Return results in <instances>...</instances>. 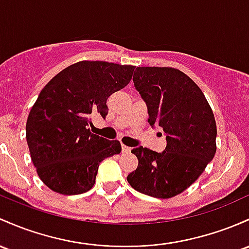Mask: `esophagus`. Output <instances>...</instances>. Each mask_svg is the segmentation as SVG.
<instances>
[{
	"label": "esophagus",
	"instance_id": "esophagus-1",
	"mask_svg": "<svg viewBox=\"0 0 249 249\" xmlns=\"http://www.w3.org/2000/svg\"><path fill=\"white\" fill-rule=\"evenodd\" d=\"M122 151H123V154H129V152L131 151V147L126 146V145H122Z\"/></svg>",
	"mask_w": 249,
	"mask_h": 249
}]
</instances>
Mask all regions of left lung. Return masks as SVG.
Returning <instances> with one entry per match:
<instances>
[{
	"mask_svg": "<svg viewBox=\"0 0 249 249\" xmlns=\"http://www.w3.org/2000/svg\"><path fill=\"white\" fill-rule=\"evenodd\" d=\"M133 84L146 104L149 124L164 131L162 152L137 146L138 166L131 187L156 198H170L189 188L216 152V123L203 92L171 67H137Z\"/></svg>",
	"mask_w": 249,
	"mask_h": 249,
	"instance_id": "obj_1",
	"label": "left lung"
}]
</instances>
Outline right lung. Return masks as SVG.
Returning a JSON list of instances; mask_svg holds the SVG:
<instances>
[{
	"instance_id": "1",
	"label": "right lung",
	"mask_w": 249,
	"mask_h": 249,
	"mask_svg": "<svg viewBox=\"0 0 249 249\" xmlns=\"http://www.w3.org/2000/svg\"><path fill=\"white\" fill-rule=\"evenodd\" d=\"M135 66L80 61L58 73L29 112L26 138L41 181L55 193L78 195L95 183L100 162L122 151L118 141L89 132L91 114L107 116V98L124 89Z\"/></svg>"
}]
</instances>
